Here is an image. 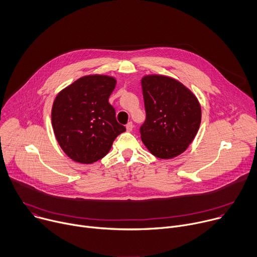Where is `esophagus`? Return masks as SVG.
Instances as JSON below:
<instances>
[{"instance_id":"34e87169","label":"esophagus","mask_w":257,"mask_h":257,"mask_svg":"<svg viewBox=\"0 0 257 257\" xmlns=\"http://www.w3.org/2000/svg\"><path fill=\"white\" fill-rule=\"evenodd\" d=\"M132 129H133V124H132V122H129V123L126 125V130H127L128 132H131Z\"/></svg>"}]
</instances>
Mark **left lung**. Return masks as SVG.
<instances>
[{"label":"left lung","instance_id":"left-lung-1","mask_svg":"<svg viewBox=\"0 0 257 257\" xmlns=\"http://www.w3.org/2000/svg\"><path fill=\"white\" fill-rule=\"evenodd\" d=\"M147 112L142 141L152 155L169 160L193 143L202 118L197 96L179 81L163 75L142 79Z\"/></svg>","mask_w":257,"mask_h":257}]
</instances>
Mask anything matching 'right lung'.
Returning a JSON list of instances; mask_svg holds the SVG:
<instances>
[{
	"label": "right lung",
	"mask_w": 257,
	"mask_h": 257,
	"mask_svg": "<svg viewBox=\"0 0 257 257\" xmlns=\"http://www.w3.org/2000/svg\"><path fill=\"white\" fill-rule=\"evenodd\" d=\"M116 80L106 75L81 77L54 99L51 121L56 141L65 155L81 164H92L111 149L126 128L115 120L108 97Z\"/></svg>",
	"instance_id": "obj_1"
}]
</instances>
